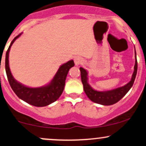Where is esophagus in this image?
Here are the masks:
<instances>
[{"label": "esophagus", "mask_w": 146, "mask_h": 146, "mask_svg": "<svg viewBox=\"0 0 146 146\" xmlns=\"http://www.w3.org/2000/svg\"><path fill=\"white\" fill-rule=\"evenodd\" d=\"M74 62L76 66H78L82 63V58H80V57H76L74 58Z\"/></svg>", "instance_id": "esophagus-1"}]
</instances>
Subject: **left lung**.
<instances>
[{
	"instance_id": "8db88e82",
	"label": "left lung",
	"mask_w": 146,
	"mask_h": 146,
	"mask_svg": "<svg viewBox=\"0 0 146 146\" xmlns=\"http://www.w3.org/2000/svg\"><path fill=\"white\" fill-rule=\"evenodd\" d=\"M83 88L87 97L91 101L102 105H111L119 101L129 91L134 84L137 73V60L135 51V64L131 80L125 85L109 91H99L93 89L88 82V72L84 68H80Z\"/></svg>"
}]
</instances>
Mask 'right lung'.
Masks as SVG:
<instances>
[{
  "label": "right lung",
  "mask_w": 146,
  "mask_h": 146,
  "mask_svg": "<svg viewBox=\"0 0 146 146\" xmlns=\"http://www.w3.org/2000/svg\"><path fill=\"white\" fill-rule=\"evenodd\" d=\"M19 35L12 40L5 55V70L8 81L16 95L23 101L35 107H45L52 103L60 98L63 92L65 81L68 70L74 66L73 60L68 61L61 65L50 83L41 87H29L19 82L14 78L9 66V52L15 40L21 36Z\"/></svg>",
  "instance_id": "obj_1"
}]
</instances>
